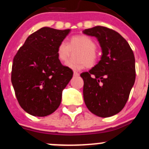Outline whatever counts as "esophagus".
I'll list each match as a JSON object with an SVG mask.
<instances>
[{
  "instance_id": "34e87169",
  "label": "esophagus",
  "mask_w": 149,
  "mask_h": 149,
  "mask_svg": "<svg viewBox=\"0 0 149 149\" xmlns=\"http://www.w3.org/2000/svg\"><path fill=\"white\" fill-rule=\"evenodd\" d=\"M73 74H74V76H77V77L79 76V73H78L77 72H76V71H74V72H73Z\"/></svg>"
}]
</instances>
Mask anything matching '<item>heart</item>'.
<instances>
[{"instance_id":"1","label":"heart","mask_w":149,"mask_h":149,"mask_svg":"<svg viewBox=\"0 0 149 149\" xmlns=\"http://www.w3.org/2000/svg\"><path fill=\"white\" fill-rule=\"evenodd\" d=\"M97 45L95 41L91 37L85 35H74L69 40V42L62 40L59 42L56 49V56L61 62L65 61L71 54V50L78 48L77 57V61H69L66 65L75 70H80L88 66L92 67L96 64L98 56L97 54Z\"/></svg>"}]
</instances>
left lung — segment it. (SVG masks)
<instances>
[{"label":"left lung","instance_id":"left-lung-1","mask_svg":"<svg viewBox=\"0 0 149 149\" xmlns=\"http://www.w3.org/2000/svg\"><path fill=\"white\" fill-rule=\"evenodd\" d=\"M83 33L97 38L102 49L99 62L80 74L85 104L98 117H111L124 108L135 83L134 54L126 40L109 28L96 26Z\"/></svg>","mask_w":149,"mask_h":149}]
</instances>
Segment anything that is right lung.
Here are the masks:
<instances>
[{"instance_id":"right-lung-1","label":"right lung","mask_w":149,"mask_h":149,"mask_svg":"<svg viewBox=\"0 0 149 149\" xmlns=\"http://www.w3.org/2000/svg\"><path fill=\"white\" fill-rule=\"evenodd\" d=\"M70 32L41 28L26 38L14 57L11 82L20 107L31 115L48 116L61 104L73 72L61 64L56 49Z\"/></svg>"}]
</instances>
